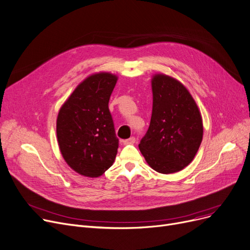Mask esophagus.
Returning a JSON list of instances; mask_svg holds the SVG:
<instances>
[{"label":"esophagus","instance_id":"34e87169","mask_svg":"<svg viewBox=\"0 0 250 250\" xmlns=\"http://www.w3.org/2000/svg\"><path fill=\"white\" fill-rule=\"evenodd\" d=\"M135 141H136V138L134 136H132V137H130L128 139L122 140V144L123 145H133V144H135Z\"/></svg>","mask_w":250,"mask_h":250}]
</instances>
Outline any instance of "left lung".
<instances>
[{
    "label": "left lung",
    "mask_w": 250,
    "mask_h": 250,
    "mask_svg": "<svg viewBox=\"0 0 250 250\" xmlns=\"http://www.w3.org/2000/svg\"><path fill=\"white\" fill-rule=\"evenodd\" d=\"M151 87L150 124L138 147L154 171L175 173L195 157L203 140V120L191 94L179 81L158 74Z\"/></svg>",
    "instance_id": "1"
}]
</instances>
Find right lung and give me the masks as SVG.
<instances>
[{
	"mask_svg": "<svg viewBox=\"0 0 250 250\" xmlns=\"http://www.w3.org/2000/svg\"><path fill=\"white\" fill-rule=\"evenodd\" d=\"M117 76L99 73L81 82L57 119V137L66 163L86 177H99L113 165L119 147L109 101Z\"/></svg>",
	"mask_w": 250,
	"mask_h": 250,
	"instance_id": "obj_1",
	"label": "right lung"
}]
</instances>
